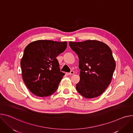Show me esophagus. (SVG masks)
I'll list each match as a JSON object with an SVG mask.
<instances>
[{
  "label": "esophagus",
  "instance_id": "1",
  "mask_svg": "<svg viewBox=\"0 0 133 133\" xmlns=\"http://www.w3.org/2000/svg\"><path fill=\"white\" fill-rule=\"evenodd\" d=\"M66 74L68 75H73L74 74V72L73 71V70H71L69 73H66Z\"/></svg>",
  "mask_w": 133,
  "mask_h": 133
}]
</instances>
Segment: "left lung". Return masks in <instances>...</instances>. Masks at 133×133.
Returning <instances> with one entry per match:
<instances>
[{
    "instance_id": "left-lung-1",
    "label": "left lung",
    "mask_w": 133,
    "mask_h": 133,
    "mask_svg": "<svg viewBox=\"0 0 133 133\" xmlns=\"http://www.w3.org/2000/svg\"><path fill=\"white\" fill-rule=\"evenodd\" d=\"M77 55L80 80L76 84L78 93L86 98L102 95L111 82L116 62L111 49L103 42L87 40L69 42Z\"/></svg>"
}]
</instances>
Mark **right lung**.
<instances>
[{
  "instance_id": "right-lung-1",
  "label": "right lung",
  "mask_w": 133,
  "mask_h": 133,
  "mask_svg": "<svg viewBox=\"0 0 133 133\" xmlns=\"http://www.w3.org/2000/svg\"><path fill=\"white\" fill-rule=\"evenodd\" d=\"M66 42L38 40L25 47L21 60L23 80L35 95L47 97L54 94L65 75L60 72L56 57L67 48Z\"/></svg>"
}]
</instances>
